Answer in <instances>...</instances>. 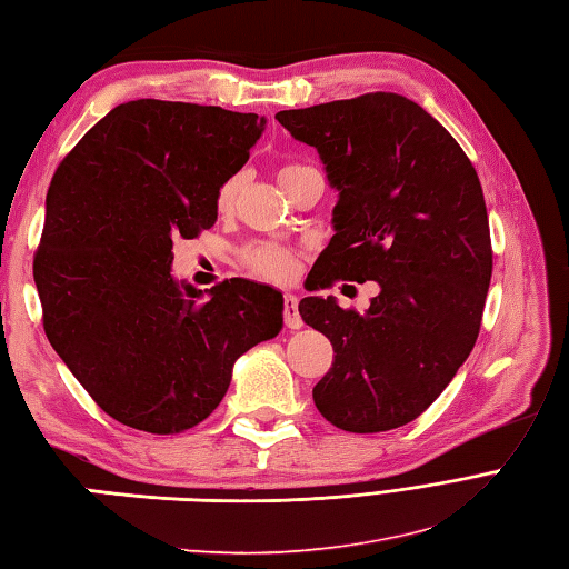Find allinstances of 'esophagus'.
Listing matches in <instances>:
<instances>
[{"label": "esophagus", "mask_w": 569, "mask_h": 569, "mask_svg": "<svg viewBox=\"0 0 569 569\" xmlns=\"http://www.w3.org/2000/svg\"><path fill=\"white\" fill-rule=\"evenodd\" d=\"M282 317H284V326L287 328H299L301 323V317H299V301L295 295H284L282 297Z\"/></svg>", "instance_id": "esophagus-1"}]
</instances>
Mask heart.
Returning <instances> with one entry per match:
<instances>
[{
    "instance_id": "obj_1",
    "label": "heart",
    "mask_w": 569,
    "mask_h": 569,
    "mask_svg": "<svg viewBox=\"0 0 569 569\" xmlns=\"http://www.w3.org/2000/svg\"><path fill=\"white\" fill-rule=\"evenodd\" d=\"M301 170H307V168L305 166H282L280 172H277V180H280V184H284ZM243 182H246L243 174L238 172V174H231V178L219 187V192H217L219 213H229L236 207L238 197H241ZM241 260L252 274L264 277V280H272V282H284L297 270V252L280 246V243H268V241H258V243L246 246L241 252Z\"/></svg>"
}]
</instances>
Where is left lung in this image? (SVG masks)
Here are the masks:
<instances>
[{"instance_id":"8db88e82","label":"left lung","mask_w":569,"mask_h":569,"mask_svg":"<svg viewBox=\"0 0 569 569\" xmlns=\"http://www.w3.org/2000/svg\"><path fill=\"white\" fill-rule=\"evenodd\" d=\"M274 119L319 150L338 189L311 289L380 282L365 313L333 297L299 301L336 352L313 403L343 431H391L431 407L475 348L491 280L482 184L456 138L395 92Z\"/></svg>"}]
</instances>
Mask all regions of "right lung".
<instances>
[{"instance_id":"right-lung-1","label":"right lung","mask_w":569,"mask_h":569,"mask_svg":"<svg viewBox=\"0 0 569 569\" xmlns=\"http://www.w3.org/2000/svg\"><path fill=\"white\" fill-rule=\"evenodd\" d=\"M264 129L258 113L160 99L119 104L62 158L33 256L43 328L97 407L182 433L219 407L233 362L282 328V295L223 280L201 299L172 243L217 221L219 187Z\"/></svg>"}]
</instances>
